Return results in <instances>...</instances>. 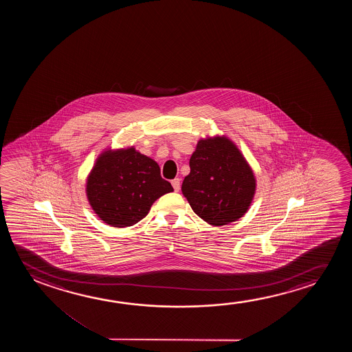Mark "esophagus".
<instances>
[{
  "instance_id": "1",
  "label": "esophagus",
  "mask_w": 352,
  "mask_h": 352,
  "mask_svg": "<svg viewBox=\"0 0 352 352\" xmlns=\"http://www.w3.org/2000/svg\"><path fill=\"white\" fill-rule=\"evenodd\" d=\"M172 186H173L174 191L178 192L179 190H180V179H173V180H172Z\"/></svg>"
}]
</instances>
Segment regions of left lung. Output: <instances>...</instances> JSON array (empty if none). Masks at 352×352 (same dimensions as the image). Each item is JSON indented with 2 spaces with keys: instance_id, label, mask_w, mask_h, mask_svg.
<instances>
[{
  "instance_id": "1",
  "label": "left lung",
  "mask_w": 352,
  "mask_h": 352,
  "mask_svg": "<svg viewBox=\"0 0 352 352\" xmlns=\"http://www.w3.org/2000/svg\"><path fill=\"white\" fill-rule=\"evenodd\" d=\"M182 192L193 212L212 226L241 219L251 206L256 178L241 150L226 135L198 140Z\"/></svg>"
}]
</instances>
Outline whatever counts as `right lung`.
<instances>
[{"mask_svg":"<svg viewBox=\"0 0 352 352\" xmlns=\"http://www.w3.org/2000/svg\"><path fill=\"white\" fill-rule=\"evenodd\" d=\"M172 191L157 162L133 146L103 151L87 179L92 210L107 225L119 228L140 222L157 198Z\"/></svg>","mask_w":352,"mask_h":352,"instance_id":"right-lung-1","label":"right lung"}]
</instances>
